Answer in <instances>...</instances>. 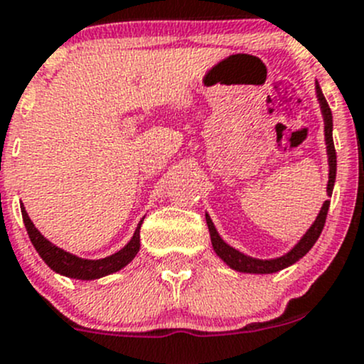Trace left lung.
Returning <instances> with one entry per match:
<instances>
[{
  "instance_id": "left-lung-1",
  "label": "left lung",
  "mask_w": 364,
  "mask_h": 364,
  "mask_svg": "<svg viewBox=\"0 0 364 364\" xmlns=\"http://www.w3.org/2000/svg\"><path fill=\"white\" fill-rule=\"evenodd\" d=\"M316 95H317V101H319L321 105L322 119H324V141H326V154H328V166H329L328 187H326V193H328V196H331L333 187H335V178H336V152H335V144H333V115H331V110H329L328 101H326L324 95H322L319 82L317 80H316ZM328 210H329V200H326L324 203H322L319 213H317L316 220L312 223V226H310L309 230H306V233L298 240V243H296L293 249L287 250L284 256L273 257V259H257V257L247 256V254L240 252V250L235 249V247H231L230 243H226L223 238H220V235L217 233L215 226H213L208 213H205V217H207V226L210 231V240H212L213 250H215V254L224 261V263L230 266L231 269H237V272L266 275V273L280 272V269L294 264L296 261L301 259V257L312 249L314 243H316L317 238L321 237V231L322 228H324Z\"/></svg>"
}]
</instances>
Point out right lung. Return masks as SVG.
Wrapping results in <instances>:
<instances>
[{
    "label": "right lung",
    "instance_id": "add662e5",
    "mask_svg": "<svg viewBox=\"0 0 364 364\" xmlns=\"http://www.w3.org/2000/svg\"><path fill=\"white\" fill-rule=\"evenodd\" d=\"M21 212L22 219H24V226L28 230L29 240H31L33 247L36 249V252L40 254V257L47 263L50 269H54L59 275L70 277V279L77 280H95L101 279V277L112 275V273L119 272V269L124 268L126 264H129L134 259V256L140 250V226L144 220H140L134 230L133 237L129 242L122 247L121 250H117L112 256L103 257V259H84V257H78L75 254L66 252V250L59 249L58 245H54L52 242H48L47 238L40 233L35 228L33 220L29 219L28 212H26L24 205L21 203Z\"/></svg>",
    "mask_w": 364,
    "mask_h": 364
}]
</instances>
